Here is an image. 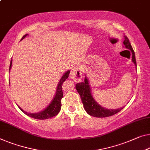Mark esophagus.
I'll return each mask as SVG.
<instances>
[{"label":"esophagus","mask_w":150,"mask_h":150,"mask_svg":"<svg viewBox=\"0 0 150 150\" xmlns=\"http://www.w3.org/2000/svg\"><path fill=\"white\" fill-rule=\"evenodd\" d=\"M83 69L81 66L77 65L75 67L70 73V77L73 81L76 82H79L82 79L83 77Z\"/></svg>","instance_id":"34e87169"}]
</instances>
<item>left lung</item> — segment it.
<instances>
[{
	"label": "left lung",
	"instance_id": "8db88e82",
	"mask_svg": "<svg viewBox=\"0 0 150 150\" xmlns=\"http://www.w3.org/2000/svg\"><path fill=\"white\" fill-rule=\"evenodd\" d=\"M124 46L127 49L131 50V53H132V62L137 67L135 52H134L133 49L131 45V43L129 42V40L126 35H124ZM75 88L78 93H79L80 97H81L84 109L87 112V113L89 114V115L92 116V117L98 118L110 117V116H112L118 112H120L124 108V107H122V108L118 109H107L100 106L96 101L92 94H91V87L89 86L88 79L86 77V75L85 77L84 81L78 83L76 84Z\"/></svg>",
	"mask_w": 150,
	"mask_h": 150
}]
</instances>
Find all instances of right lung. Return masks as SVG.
I'll return each instance as SVG.
<instances>
[{
	"label": "right lung",
	"instance_id": "right-lung-1",
	"mask_svg": "<svg viewBox=\"0 0 150 150\" xmlns=\"http://www.w3.org/2000/svg\"><path fill=\"white\" fill-rule=\"evenodd\" d=\"M28 34H25L22 37L21 40L25 38ZM12 61L13 60L11 59L10 62V67H9V71L12 67ZM70 73V71H66L64 73L63 75L62 76L61 79L58 83V86L57 87V89H56V93L55 96H54V98L50 102V103L48 105L45 109H44L42 111H40L39 112L37 113H28L27 112L24 111L21 107L18 106V107L20 108L23 112L26 115L29 116V117L35 118V119H39V120H44L48 119V118H52L54 116L57 115L58 113L59 112L61 108V99L63 97V93H62V85L63 82L69 77V75Z\"/></svg>",
	"mask_w": 150,
	"mask_h": 150
}]
</instances>
